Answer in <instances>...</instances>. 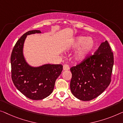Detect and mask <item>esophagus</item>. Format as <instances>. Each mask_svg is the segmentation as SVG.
I'll list each match as a JSON object with an SVG mask.
<instances>
[{"mask_svg": "<svg viewBox=\"0 0 123 123\" xmlns=\"http://www.w3.org/2000/svg\"><path fill=\"white\" fill-rule=\"evenodd\" d=\"M63 69L64 71H67V70H68V69H69V66L68 65H67V64H65V65H63Z\"/></svg>", "mask_w": 123, "mask_h": 123, "instance_id": "obj_1", "label": "esophagus"}]
</instances>
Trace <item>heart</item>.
Listing matches in <instances>:
<instances>
[{
	"mask_svg": "<svg viewBox=\"0 0 123 123\" xmlns=\"http://www.w3.org/2000/svg\"><path fill=\"white\" fill-rule=\"evenodd\" d=\"M95 46L96 43L93 37L78 36L71 40L68 48L77 49L73 55V60L76 62H82L94 50Z\"/></svg>",
	"mask_w": 123,
	"mask_h": 123,
	"instance_id": "heart-1",
	"label": "heart"
}]
</instances>
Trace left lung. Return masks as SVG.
Segmentation results:
<instances>
[{
  "label": "left lung",
  "mask_w": 123,
  "mask_h": 123,
  "mask_svg": "<svg viewBox=\"0 0 123 123\" xmlns=\"http://www.w3.org/2000/svg\"><path fill=\"white\" fill-rule=\"evenodd\" d=\"M113 65V54L105 40L94 55L71 68L70 89L73 96L89 101L101 94L111 83Z\"/></svg>",
  "instance_id": "8db88e82"
}]
</instances>
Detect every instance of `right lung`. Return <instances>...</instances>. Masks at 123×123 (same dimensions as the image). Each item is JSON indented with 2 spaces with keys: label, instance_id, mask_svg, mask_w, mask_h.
I'll list each match as a JSON object with an SVG mask.
<instances>
[{
  "label": "right lung",
  "instance_id": "1",
  "mask_svg": "<svg viewBox=\"0 0 123 123\" xmlns=\"http://www.w3.org/2000/svg\"><path fill=\"white\" fill-rule=\"evenodd\" d=\"M40 33V30H32L24 34L16 42L10 58L12 78L15 86L32 100L43 99L50 96L63 69L62 65L45 64L33 66L27 62L24 54L27 36Z\"/></svg>",
  "mask_w": 123,
  "mask_h": 123
}]
</instances>
